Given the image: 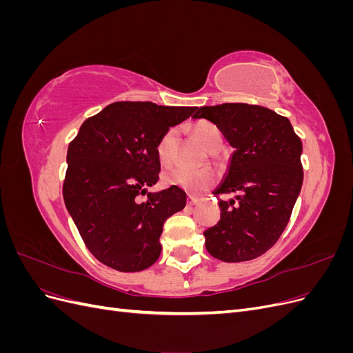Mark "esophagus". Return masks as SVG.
<instances>
[{"label":"esophagus","instance_id":"1","mask_svg":"<svg viewBox=\"0 0 353 353\" xmlns=\"http://www.w3.org/2000/svg\"><path fill=\"white\" fill-rule=\"evenodd\" d=\"M197 203H199V197L188 194V197H187V205L188 206H194V205H197Z\"/></svg>","mask_w":353,"mask_h":353}]
</instances>
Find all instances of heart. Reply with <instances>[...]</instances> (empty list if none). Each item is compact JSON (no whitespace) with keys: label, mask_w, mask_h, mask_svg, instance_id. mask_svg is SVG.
Listing matches in <instances>:
<instances>
[{"label":"heart","mask_w":353,"mask_h":353,"mask_svg":"<svg viewBox=\"0 0 353 353\" xmlns=\"http://www.w3.org/2000/svg\"><path fill=\"white\" fill-rule=\"evenodd\" d=\"M193 134L196 140L208 150L216 143H222V137L218 128L209 122H199L193 126ZM156 153L159 162L162 165H169L172 162L175 153V131L169 130L160 141L157 143ZM163 184L168 187H178L190 193H199V191L208 188L213 181L215 175L209 170H191L185 168H170L166 169L162 175Z\"/></svg>","instance_id":"1"}]
</instances>
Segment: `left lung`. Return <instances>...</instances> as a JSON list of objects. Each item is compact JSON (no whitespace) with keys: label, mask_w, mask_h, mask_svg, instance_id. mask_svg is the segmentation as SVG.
I'll use <instances>...</instances> for the list:
<instances>
[{"label":"left lung","mask_w":353,"mask_h":353,"mask_svg":"<svg viewBox=\"0 0 353 353\" xmlns=\"http://www.w3.org/2000/svg\"><path fill=\"white\" fill-rule=\"evenodd\" d=\"M193 119L215 123L234 148L213 190L234 199L219 200V222L203 232L206 249L222 262L258 258L280 239L301 194V138L287 117L261 105H205Z\"/></svg>","instance_id":"obj_1"}]
</instances>
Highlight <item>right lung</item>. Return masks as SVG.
<instances>
[{"label":"right lung","instance_id":"right-lung-1","mask_svg":"<svg viewBox=\"0 0 353 353\" xmlns=\"http://www.w3.org/2000/svg\"><path fill=\"white\" fill-rule=\"evenodd\" d=\"M197 108L150 101L112 103L85 121L68 148L63 199L88 250L121 272L152 266L162 252L163 222L185 208L178 187L152 193L157 143ZM148 194L145 202L137 196Z\"/></svg>","mask_w":353,"mask_h":353}]
</instances>
